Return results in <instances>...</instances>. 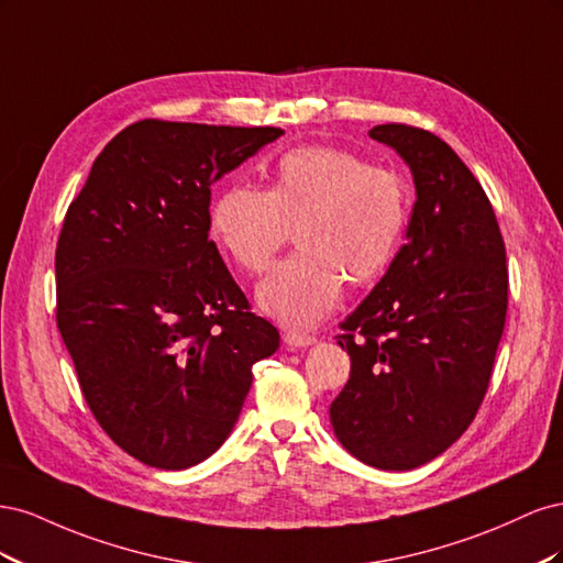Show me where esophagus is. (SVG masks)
<instances>
[{"label":"esophagus","instance_id":"esophagus-1","mask_svg":"<svg viewBox=\"0 0 563 563\" xmlns=\"http://www.w3.org/2000/svg\"><path fill=\"white\" fill-rule=\"evenodd\" d=\"M317 343L314 335H308V333H296V331H286L284 333V345L288 350H300V347H310Z\"/></svg>","mask_w":563,"mask_h":563}]
</instances>
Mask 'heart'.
Returning <instances> with one entry per match:
<instances>
[{
	"label": "heart",
	"instance_id": "b5f03b06",
	"mask_svg": "<svg viewBox=\"0 0 563 563\" xmlns=\"http://www.w3.org/2000/svg\"><path fill=\"white\" fill-rule=\"evenodd\" d=\"M406 223L401 180L352 152L308 145L282 155L267 190L232 185L211 207L218 246L244 272H263L296 234L298 253L258 286L261 310L288 329H310L343 294L391 261Z\"/></svg>",
	"mask_w": 563,
	"mask_h": 563
}]
</instances>
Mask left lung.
<instances>
[{"mask_svg":"<svg viewBox=\"0 0 563 563\" xmlns=\"http://www.w3.org/2000/svg\"><path fill=\"white\" fill-rule=\"evenodd\" d=\"M411 168L406 244L340 327L350 380L331 404L340 444L404 472L430 463L479 411L507 314L505 244L484 187L439 135L380 124Z\"/></svg>","mask_w":563,"mask_h":563,"instance_id":"obj_1","label":"left lung"}]
</instances>
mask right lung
<instances>
[{"label":"right lung","mask_w":563,"mask_h":563,"mask_svg":"<svg viewBox=\"0 0 563 563\" xmlns=\"http://www.w3.org/2000/svg\"><path fill=\"white\" fill-rule=\"evenodd\" d=\"M279 135L135 122L67 209L56 249L63 343L100 428L150 467L187 470L223 446L253 364L279 347L209 240L211 185Z\"/></svg>","instance_id":"right-lung-1"}]
</instances>
